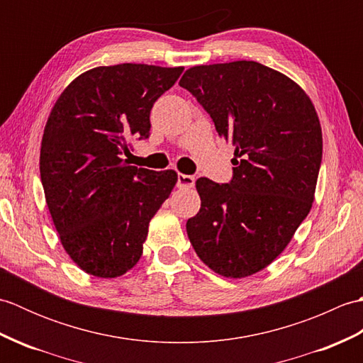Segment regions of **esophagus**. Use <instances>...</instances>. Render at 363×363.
<instances>
[{"mask_svg": "<svg viewBox=\"0 0 363 363\" xmlns=\"http://www.w3.org/2000/svg\"><path fill=\"white\" fill-rule=\"evenodd\" d=\"M195 186V176L190 174H177V187L179 189H191Z\"/></svg>", "mask_w": 363, "mask_h": 363, "instance_id": "obj_1", "label": "esophagus"}]
</instances>
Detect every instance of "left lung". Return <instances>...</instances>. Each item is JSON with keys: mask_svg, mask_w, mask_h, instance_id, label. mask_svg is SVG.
Here are the masks:
<instances>
[{"mask_svg": "<svg viewBox=\"0 0 363 363\" xmlns=\"http://www.w3.org/2000/svg\"><path fill=\"white\" fill-rule=\"evenodd\" d=\"M179 86L235 148L233 181H196L201 207L187 221L190 243L220 276L256 274L312 209L323 154L317 111L299 84L254 60L191 67Z\"/></svg>", "mask_w": 363, "mask_h": 363, "instance_id": "obj_1", "label": "left lung"}]
</instances>
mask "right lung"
Here are the masks:
<instances>
[{"label":"right lung","mask_w":363,"mask_h":363,"mask_svg":"<svg viewBox=\"0 0 363 363\" xmlns=\"http://www.w3.org/2000/svg\"><path fill=\"white\" fill-rule=\"evenodd\" d=\"M184 67L118 64L74 78L46 120L40 177L65 252L87 274L123 276L142 257L151 218L177 182L174 169L129 165L150 135L156 99Z\"/></svg>","instance_id":"right-lung-1"}]
</instances>
